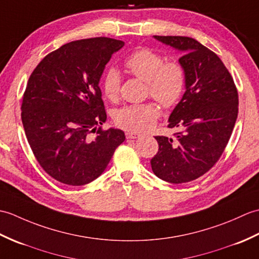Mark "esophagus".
Segmentation results:
<instances>
[{
	"instance_id": "esophagus-1",
	"label": "esophagus",
	"mask_w": 259,
	"mask_h": 259,
	"mask_svg": "<svg viewBox=\"0 0 259 259\" xmlns=\"http://www.w3.org/2000/svg\"><path fill=\"white\" fill-rule=\"evenodd\" d=\"M126 135V139L127 140H131V139H140V137H142L143 135L142 134H139V133H134V132H127V133L125 134Z\"/></svg>"
}]
</instances>
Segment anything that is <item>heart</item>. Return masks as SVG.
<instances>
[{
  "instance_id": "heart-1",
  "label": "heart",
  "mask_w": 259,
  "mask_h": 259,
  "mask_svg": "<svg viewBox=\"0 0 259 259\" xmlns=\"http://www.w3.org/2000/svg\"><path fill=\"white\" fill-rule=\"evenodd\" d=\"M125 66L132 75L146 82V94L164 108L174 107L180 102L186 85V73L181 63L164 62V57L157 52L143 48L125 60ZM102 90L107 100H118L120 75L116 68H108L103 75ZM158 116V108L153 103L134 104L118 110L115 123L134 133H144L153 127Z\"/></svg>"
}]
</instances>
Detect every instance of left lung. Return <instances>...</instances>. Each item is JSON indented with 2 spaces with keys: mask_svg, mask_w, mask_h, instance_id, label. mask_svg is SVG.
Masks as SVG:
<instances>
[{
  "mask_svg": "<svg viewBox=\"0 0 259 259\" xmlns=\"http://www.w3.org/2000/svg\"><path fill=\"white\" fill-rule=\"evenodd\" d=\"M154 37L183 52L186 91L168 119L180 127L175 140L155 136L158 152L151 159L154 174L165 182L196 180L214 166L225 151L238 115V93L222 60L187 36Z\"/></svg>",
  "mask_w": 259,
  "mask_h": 259,
  "instance_id": "obj_1",
  "label": "left lung"
}]
</instances>
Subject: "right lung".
Returning <instances> with one entry per match:
<instances>
[{
    "label": "right lung",
    "instance_id": "obj_1",
    "mask_svg": "<svg viewBox=\"0 0 259 259\" xmlns=\"http://www.w3.org/2000/svg\"><path fill=\"white\" fill-rule=\"evenodd\" d=\"M123 47L108 37L70 42L45 56L28 78L23 127L38 164L54 180L72 186L93 182L125 141L120 130H96L106 120L100 78Z\"/></svg>",
    "mask_w": 259,
    "mask_h": 259
}]
</instances>
